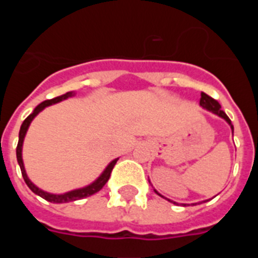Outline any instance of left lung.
Wrapping results in <instances>:
<instances>
[{"label":"left lung","instance_id":"1","mask_svg":"<svg viewBox=\"0 0 258 258\" xmlns=\"http://www.w3.org/2000/svg\"><path fill=\"white\" fill-rule=\"evenodd\" d=\"M200 106H202L203 108H206V109H208V111H211V112L216 113V115L220 116V117H222L223 120H225V121H226L227 124L230 125L232 133H234V126H232V124H231V120H230L229 116H227L226 113L223 112L222 109H221V104L218 103L216 99H213L212 97H209V95L206 94V93H202V98H200ZM155 192L159 194L156 190H155ZM159 195H160V194H159ZM160 197H161V195H160ZM168 200H169V199H168ZM169 202H172V200H169ZM172 203H174V202H172ZM174 204H175V203H174ZM183 206H186V204H183Z\"/></svg>","mask_w":258,"mask_h":258}]
</instances>
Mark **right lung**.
Returning a JSON list of instances; mask_svg holds the SVG:
<instances>
[{
    "label": "right lung",
    "mask_w": 258,
    "mask_h": 258,
    "mask_svg": "<svg viewBox=\"0 0 258 258\" xmlns=\"http://www.w3.org/2000/svg\"><path fill=\"white\" fill-rule=\"evenodd\" d=\"M74 95H75L74 92H68V93H66V94L59 95V97L52 98V99H47V101H44L42 103L38 104V106L33 109V112H32L31 115H29L28 117L24 120V121H23L22 126H20V131H19V142H18V146H17V159H18V163H19L20 170H22L23 178H24V181H26L27 186H28V187L36 194V195H38V197L42 198V199L47 200V202H50V203H56V204H58V203H70V202H75V200L84 199V198H88V197H90V195H93V194L98 192V191L101 190L104 184L107 183V181L109 179V175H111V172H112V169H113V166H115L116 161L118 160V159H115V160L111 161V163L107 165L106 169L103 170V173H102V174L99 175V177H98L94 182H93V183L88 184V186H85V187H83V188H77V190L68 191V192L59 194V195H56V194H50V192H46V191H44V190H41V188H38L36 184L32 183L31 179L28 178V175H27V173H26V169H24V164H23L22 147H23V141H24V137H26V133L29 127V124H31L32 120H33V118H35L36 116H37L38 113H40L41 111L45 108V107L51 106V104H54V103H58V102L64 101V99H67V98H70V97H74Z\"/></svg>",
    "instance_id": "obj_1"
}]
</instances>
